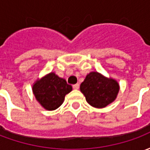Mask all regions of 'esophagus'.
<instances>
[{
    "mask_svg": "<svg viewBox=\"0 0 150 150\" xmlns=\"http://www.w3.org/2000/svg\"><path fill=\"white\" fill-rule=\"evenodd\" d=\"M79 88V85L77 83V84L73 85V89H75V90H78Z\"/></svg>",
    "mask_w": 150,
    "mask_h": 150,
    "instance_id": "34e87169",
    "label": "esophagus"
}]
</instances>
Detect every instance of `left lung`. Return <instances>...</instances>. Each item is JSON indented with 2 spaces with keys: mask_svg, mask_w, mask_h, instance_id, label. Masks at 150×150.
<instances>
[{
  "mask_svg": "<svg viewBox=\"0 0 150 150\" xmlns=\"http://www.w3.org/2000/svg\"><path fill=\"white\" fill-rule=\"evenodd\" d=\"M120 85L116 79L108 78L97 71L87 75L80 84V91L91 106L103 108L112 103L117 97Z\"/></svg>",
  "mask_w": 150,
  "mask_h": 150,
  "instance_id": "left-lung-1",
  "label": "left lung"
}]
</instances>
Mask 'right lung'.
<instances>
[{"mask_svg":"<svg viewBox=\"0 0 150 150\" xmlns=\"http://www.w3.org/2000/svg\"><path fill=\"white\" fill-rule=\"evenodd\" d=\"M33 93L37 101L46 110L53 111L60 107L65 96L72 91L66 79L50 72L42 78L38 79L33 84Z\"/></svg>","mask_w":150,"mask_h":150,"instance_id":"add662e5","label":"right lung"}]
</instances>
